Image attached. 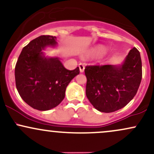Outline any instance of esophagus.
<instances>
[{"mask_svg":"<svg viewBox=\"0 0 154 154\" xmlns=\"http://www.w3.org/2000/svg\"><path fill=\"white\" fill-rule=\"evenodd\" d=\"M79 71H80V72H83L85 70V65L82 63H79Z\"/></svg>","mask_w":154,"mask_h":154,"instance_id":"1","label":"esophagus"}]
</instances>
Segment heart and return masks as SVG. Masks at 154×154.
<instances>
[{
	"label": "heart",
	"mask_w": 154,
	"mask_h": 154,
	"mask_svg": "<svg viewBox=\"0 0 154 154\" xmlns=\"http://www.w3.org/2000/svg\"><path fill=\"white\" fill-rule=\"evenodd\" d=\"M102 48H98V49H96V52H98V51H102Z\"/></svg>",
	"instance_id": "1"
}]
</instances>
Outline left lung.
Wrapping results in <instances>:
<instances>
[{"label": "left lung", "mask_w": 154, "mask_h": 154, "mask_svg": "<svg viewBox=\"0 0 154 154\" xmlns=\"http://www.w3.org/2000/svg\"><path fill=\"white\" fill-rule=\"evenodd\" d=\"M86 96L101 112H114L125 107L135 97L142 79V61L136 48L130 50L121 66L89 65Z\"/></svg>", "instance_id": "1"}]
</instances>
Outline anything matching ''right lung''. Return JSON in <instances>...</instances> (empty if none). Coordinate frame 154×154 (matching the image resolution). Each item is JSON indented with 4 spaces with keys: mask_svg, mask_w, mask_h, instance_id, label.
Segmentation results:
<instances>
[{
    "mask_svg": "<svg viewBox=\"0 0 154 154\" xmlns=\"http://www.w3.org/2000/svg\"><path fill=\"white\" fill-rule=\"evenodd\" d=\"M56 37L41 35L23 48L15 66L17 89L33 109L47 111L65 97L69 83L79 74V67L68 70L58 58H45L42 50L57 44Z\"/></svg>",
    "mask_w": 154,
    "mask_h": 154,
    "instance_id": "1",
    "label": "right lung"
}]
</instances>
